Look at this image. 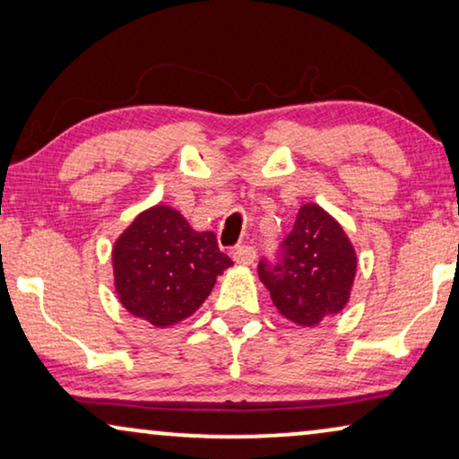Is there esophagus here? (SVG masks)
<instances>
[{
	"mask_svg": "<svg viewBox=\"0 0 459 459\" xmlns=\"http://www.w3.org/2000/svg\"><path fill=\"white\" fill-rule=\"evenodd\" d=\"M231 259H234L238 265H250L255 261V248L248 247V244H240L231 250Z\"/></svg>",
	"mask_w": 459,
	"mask_h": 459,
	"instance_id": "1",
	"label": "esophagus"
}]
</instances>
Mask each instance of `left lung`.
I'll return each instance as SVG.
<instances>
[{
    "mask_svg": "<svg viewBox=\"0 0 459 459\" xmlns=\"http://www.w3.org/2000/svg\"><path fill=\"white\" fill-rule=\"evenodd\" d=\"M357 255L341 223L317 204H303L278 261L259 263V278L281 316L317 325L341 313L351 299Z\"/></svg>",
    "mask_w": 459,
    "mask_h": 459,
    "instance_id": "left-lung-1",
    "label": "left lung"
}]
</instances>
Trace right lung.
Segmentation results:
<instances>
[{"mask_svg":"<svg viewBox=\"0 0 459 459\" xmlns=\"http://www.w3.org/2000/svg\"><path fill=\"white\" fill-rule=\"evenodd\" d=\"M231 265L212 231L192 230L169 204L140 212L112 247L118 300L154 328L190 317Z\"/></svg>","mask_w":459,"mask_h":459,"instance_id":"add662e5","label":"right lung"}]
</instances>
